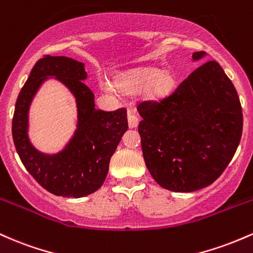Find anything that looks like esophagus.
<instances>
[{
  "label": "esophagus",
  "mask_w": 253,
  "mask_h": 253,
  "mask_svg": "<svg viewBox=\"0 0 253 253\" xmlns=\"http://www.w3.org/2000/svg\"><path fill=\"white\" fill-rule=\"evenodd\" d=\"M127 123H129L130 127H136L138 126V117L135 113L129 112V115H127Z\"/></svg>",
  "instance_id": "34e87169"
}]
</instances>
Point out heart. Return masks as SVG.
I'll return each mask as SVG.
<instances>
[{"label": "heart", "mask_w": 253, "mask_h": 253, "mask_svg": "<svg viewBox=\"0 0 253 253\" xmlns=\"http://www.w3.org/2000/svg\"><path fill=\"white\" fill-rule=\"evenodd\" d=\"M154 82V86L157 88H160L163 87L165 84H166V78L165 76H160V78L157 79V75L153 72H147L141 74L137 78V86L140 88H144V87H148ZM100 88L104 90L105 93H112V86L110 84V82L107 80H101L100 81Z\"/></svg>", "instance_id": "b5f03b06"}]
</instances>
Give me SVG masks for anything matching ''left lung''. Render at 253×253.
Wrapping results in <instances>:
<instances>
[{"label": "left lung", "instance_id": "obj_1", "mask_svg": "<svg viewBox=\"0 0 253 253\" xmlns=\"http://www.w3.org/2000/svg\"><path fill=\"white\" fill-rule=\"evenodd\" d=\"M204 51L194 52V61ZM147 169L160 186L191 192L211 185L234 157L243 110L233 84L216 61L194 70L169 94L137 105Z\"/></svg>", "mask_w": 253, "mask_h": 253}]
</instances>
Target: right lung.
<instances>
[{"label":"right lung","instance_id":"add662e5","mask_svg":"<svg viewBox=\"0 0 253 253\" xmlns=\"http://www.w3.org/2000/svg\"><path fill=\"white\" fill-rule=\"evenodd\" d=\"M50 76L70 88L78 106L76 134L63 151L52 156L37 151L27 134L29 105L40 84ZM86 78L81 62L64 56H44L31 70L13 116V141L22 164L42 188L62 197H84L103 185L110 159L127 130L124 107L111 112L95 109L94 94L82 82Z\"/></svg>","mask_w":253,"mask_h":253}]
</instances>
